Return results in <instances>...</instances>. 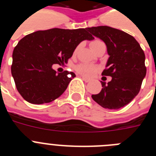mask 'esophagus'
I'll return each mask as SVG.
<instances>
[{
  "label": "esophagus",
  "mask_w": 156,
  "mask_h": 156,
  "mask_svg": "<svg viewBox=\"0 0 156 156\" xmlns=\"http://www.w3.org/2000/svg\"><path fill=\"white\" fill-rule=\"evenodd\" d=\"M81 77H82L83 80L85 81V82L88 83V82H90V79H88V78H87L86 76H81Z\"/></svg>",
  "instance_id": "1"
}]
</instances>
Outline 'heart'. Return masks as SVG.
I'll return each instance as SVG.
<instances>
[{
    "label": "heart",
    "mask_w": 156,
    "mask_h": 156,
    "mask_svg": "<svg viewBox=\"0 0 156 156\" xmlns=\"http://www.w3.org/2000/svg\"><path fill=\"white\" fill-rule=\"evenodd\" d=\"M101 44H103V42L100 40H94L93 41L90 42V47L94 51L96 50V48ZM77 49L78 48H76L75 52H76ZM98 69L99 68L97 66H94V65L92 64H87V63H81V64H79L78 66H76V70L77 73H79L81 75L86 76H93L94 75L97 73Z\"/></svg>",
    "instance_id": "obj_1"
}]
</instances>
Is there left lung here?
Here are the masks:
<instances>
[{
  "mask_svg": "<svg viewBox=\"0 0 156 156\" xmlns=\"http://www.w3.org/2000/svg\"><path fill=\"white\" fill-rule=\"evenodd\" d=\"M87 30L106 44L109 58L101 75L112 76L107 84L101 81L102 89L92 98L105 108L124 107L137 96L145 77L144 51L134 37L122 30L107 26Z\"/></svg>",
  "mask_w": 156,
  "mask_h": 156,
  "instance_id": "8db88e82",
  "label": "left lung"
}]
</instances>
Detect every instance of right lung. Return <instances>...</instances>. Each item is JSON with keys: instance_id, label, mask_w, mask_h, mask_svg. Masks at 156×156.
<instances>
[{"instance_id": "right-lung-1", "label": "right lung", "mask_w": 156, "mask_h": 156, "mask_svg": "<svg viewBox=\"0 0 156 156\" xmlns=\"http://www.w3.org/2000/svg\"><path fill=\"white\" fill-rule=\"evenodd\" d=\"M87 30H39L19 41L14 48L11 69L18 91L25 100L32 104L49 103L64 93L75 73H57L52 66L66 63L81 41L94 39Z\"/></svg>"}]
</instances>
